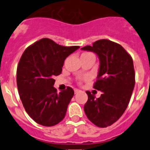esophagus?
I'll list each match as a JSON object with an SVG mask.
<instances>
[{
	"label": "esophagus",
	"instance_id": "34e87169",
	"mask_svg": "<svg viewBox=\"0 0 150 150\" xmlns=\"http://www.w3.org/2000/svg\"><path fill=\"white\" fill-rule=\"evenodd\" d=\"M79 91H80V90L78 89V88H75V89H74V93L75 94L78 93V92H79Z\"/></svg>",
	"mask_w": 150,
	"mask_h": 150
}]
</instances>
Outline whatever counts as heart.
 <instances>
[{
    "mask_svg": "<svg viewBox=\"0 0 150 150\" xmlns=\"http://www.w3.org/2000/svg\"><path fill=\"white\" fill-rule=\"evenodd\" d=\"M90 56H94V55L91 53H90V52H84V53L81 55V58H88V57Z\"/></svg>",
    "mask_w": 150,
    "mask_h": 150,
    "instance_id": "b5f03b06",
    "label": "heart"
}]
</instances>
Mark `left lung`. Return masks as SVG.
<instances>
[{"mask_svg": "<svg viewBox=\"0 0 150 150\" xmlns=\"http://www.w3.org/2000/svg\"><path fill=\"white\" fill-rule=\"evenodd\" d=\"M81 50L98 56L100 66L94 88L102 91L98 98L86 91L84 111L98 127L110 126L121 117L129 104L135 84L133 60L121 45L109 40H99Z\"/></svg>", "mask_w": 150, "mask_h": 150, "instance_id": "left-lung-1", "label": "left lung"}]
</instances>
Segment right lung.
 <instances>
[{
    "label": "right lung",
    "mask_w": 150,
    "mask_h": 150,
    "mask_svg": "<svg viewBox=\"0 0 150 150\" xmlns=\"http://www.w3.org/2000/svg\"><path fill=\"white\" fill-rule=\"evenodd\" d=\"M79 48L61 46L43 38L22 54L16 73L18 94L27 113L38 124L53 126L65 116L74 91L67 87L57 93L53 78L61 74L66 58Z\"/></svg>",
    "instance_id": "obj_1"
}]
</instances>
